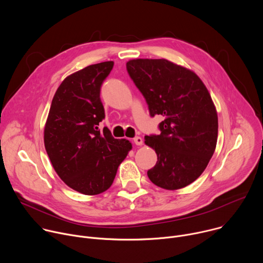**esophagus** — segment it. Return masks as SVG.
<instances>
[{
	"label": "esophagus",
	"mask_w": 263,
	"mask_h": 263,
	"mask_svg": "<svg viewBox=\"0 0 263 263\" xmlns=\"http://www.w3.org/2000/svg\"><path fill=\"white\" fill-rule=\"evenodd\" d=\"M133 142H134L136 145H141V144H142V142H143V140H142V138H141V137L137 136V137H135V138L133 139Z\"/></svg>",
	"instance_id": "1"
}]
</instances>
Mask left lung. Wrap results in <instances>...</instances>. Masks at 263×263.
I'll list each match as a JSON object with an SVG mask.
<instances>
[{
	"instance_id": "8db88e82",
	"label": "left lung",
	"mask_w": 263,
	"mask_h": 263,
	"mask_svg": "<svg viewBox=\"0 0 263 263\" xmlns=\"http://www.w3.org/2000/svg\"><path fill=\"white\" fill-rule=\"evenodd\" d=\"M126 65L151 117H164L160 135L144 137L157 154L147 177L161 189H183L202 175L215 151L218 123L211 96L195 71L166 59H132Z\"/></svg>"
}]
</instances>
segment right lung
I'll list each match as a JSON object with an SVG mask.
<instances>
[{
	"label": "right lung",
	"instance_id": "obj_1",
	"mask_svg": "<svg viewBox=\"0 0 263 263\" xmlns=\"http://www.w3.org/2000/svg\"><path fill=\"white\" fill-rule=\"evenodd\" d=\"M112 67L114 61H105L67 76L54 95L45 126L46 151L55 172L70 189L87 196L109 189L132 148L129 140L99 128L105 118L101 86Z\"/></svg>",
	"mask_w": 263,
	"mask_h": 263
}]
</instances>
